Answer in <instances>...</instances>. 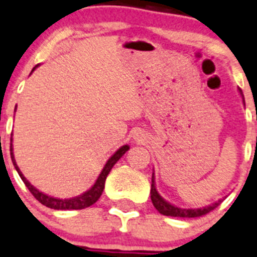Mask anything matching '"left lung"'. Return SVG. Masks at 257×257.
<instances>
[{
    "mask_svg": "<svg viewBox=\"0 0 257 257\" xmlns=\"http://www.w3.org/2000/svg\"><path fill=\"white\" fill-rule=\"evenodd\" d=\"M242 95V91L239 90ZM242 99H243V95H242ZM244 102V99H243ZM151 200H152L153 205H155L156 209L158 212L161 213L164 215H170V217H181V218H196V217H201V215L208 214L209 212L214 210L218 205L222 203V199L215 203H213L212 205H208V207L204 208H199V209H183V208H177L171 205L170 203L165 201L164 199L160 196V194L157 193L156 190V185H155V177L152 175V185H151Z\"/></svg>",
    "mask_w": 257,
    "mask_h": 257,
    "instance_id": "8db88e82",
    "label": "left lung"
}]
</instances>
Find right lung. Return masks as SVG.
Listing matches in <instances>:
<instances>
[{
    "mask_svg": "<svg viewBox=\"0 0 257 257\" xmlns=\"http://www.w3.org/2000/svg\"><path fill=\"white\" fill-rule=\"evenodd\" d=\"M34 69H35V67L33 68V71H34ZM11 141H13V138H11ZM128 150H129V146H123V147L119 148V150H117L116 152H115L114 155L109 158V161L106 162V165H105L104 169H102L101 174H100V176L97 177L96 183L93 184V186L90 189V190H87L86 193H83L82 195L76 196V198L57 199V198H52V196H48V195H45V194L40 193L39 190H37V189L31 185L28 180L24 177V175L21 174L20 169H19L18 165H16V162H15V157H14V153H13V143H11V146H10V152H11V160H13L14 166H15L16 171H18V174L20 175L21 180L24 181V184L26 185V188L29 189V191H30V193L34 195V198L37 199L39 203H42L43 205H45V207H48V208H52V209H57V210L85 209V208L90 207V205H92L93 203H96V201L99 200V198L101 196V194H102V190H104V188H105V180H106L107 175H109V172L111 171L112 166H114V165L119 161V158H120L121 156H123Z\"/></svg>",
    "mask_w": 257,
    "mask_h": 257,
    "instance_id": "obj_1",
    "label": "right lung"
}]
</instances>
